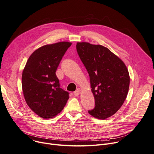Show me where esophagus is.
Returning <instances> with one entry per match:
<instances>
[{
    "label": "esophagus",
    "mask_w": 154,
    "mask_h": 154,
    "mask_svg": "<svg viewBox=\"0 0 154 154\" xmlns=\"http://www.w3.org/2000/svg\"><path fill=\"white\" fill-rule=\"evenodd\" d=\"M80 89H77L75 92H74V95L75 96H78V95H79V94H80Z\"/></svg>",
    "instance_id": "1"
}]
</instances>
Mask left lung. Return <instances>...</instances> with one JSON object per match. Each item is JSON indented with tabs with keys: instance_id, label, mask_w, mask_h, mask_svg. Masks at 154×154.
I'll use <instances>...</instances> for the list:
<instances>
[{
	"instance_id": "1",
	"label": "left lung",
	"mask_w": 154,
	"mask_h": 154,
	"mask_svg": "<svg viewBox=\"0 0 154 154\" xmlns=\"http://www.w3.org/2000/svg\"><path fill=\"white\" fill-rule=\"evenodd\" d=\"M79 57L90 76L95 107L88 113L99 119L114 115L126 100L130 75L121 59L109 48L88 42H78Z\"/></svg>"
}]
</instances>
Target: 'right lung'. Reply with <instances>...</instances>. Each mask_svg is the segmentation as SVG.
Segmentation results:
<instances>
[{
	"label": "right lung",
	"mask_w": 154,
	"mask_h": 154,
	"mask_svg": "<svg viewBox=\"0 0 154 154\" xmlns=\"http://www.w3.org/2000/svg\"><path fill=\"white\" fill-rule=\"evenodd\" d=\"M71 43L61 42L45 45L34 51L22 74V89L29 107L44 119L60 113L69 98V93L60 88L56 72Z\"/></svg>",
	"instance_id": "obj_1"
}]
</instances>
